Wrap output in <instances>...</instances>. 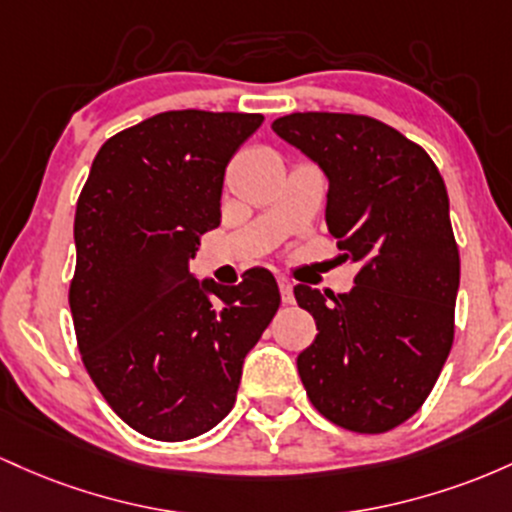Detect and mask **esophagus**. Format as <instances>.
I'll return each instance as SVG.
<instances>
[{
	"label": "esophagus",
	"instance_id": "esophagus-1",
	"mask_svg": "<svg viewBox=\"0 0 512 512\" xmlns=\"http://www.w3.org/2000/svg\"><path fill=\"white\" fill-rule=\"evenodd\" d=\"M278 287H280V295H283L285 304L295 302V295H292V280H287V278H283V275H278Z\"/></svg>",
	"mask_w": 512,
	"mask_h": 512
}]
</instances>
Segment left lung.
I'll return each instance as SVG.
<instances>
[{
	"instance_id": "left-lung-1",
	"label": "left lung",
	"mask_w": 512,
	"mask_h": 512,
	"mask_svg": "<svg viewBox=\"0 0 512 512\" xmlns=\"http://www.w3.org/2000/svg\"><path fill=\"white\" fill-rule=\"evenodd\" d=\"M273 132L324 171L326 227L358 263L343 295L297 285L317 338L297 355L314 409L384 433L421 409L455 338L459 251L450 198L426 149L375 118L292 113Z\"/></svg>"
}]
</instances>
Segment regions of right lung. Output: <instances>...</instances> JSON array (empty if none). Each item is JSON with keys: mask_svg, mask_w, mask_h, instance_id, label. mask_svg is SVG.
Instances as JSON below:
<instances>
[{"mask_svg": "<svg viewBox=\"0 0 512 512\" xmlns=\"http://www.w3.org/2000/svg\"><path fill=\"white\" fill-rule=\"evenodd\" d=\"M261 123V113H159L99 149L79 195L70 285L79 353L108 406L147 438L181 442L215 428L280 307L266 268L220 285L188 266L220 225L229 159Z\"/></svg>", "mask_w": 512, "mask_h": 512, "instance_id": "right-lung-1", "label": "right lung"}]
</instances>
